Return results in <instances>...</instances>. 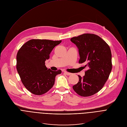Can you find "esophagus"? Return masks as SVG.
Returning <instances> with one entry per match:
<instances>
[{"instance_id": "1", "label": "esophagus", "mask_w": 127, "mask_h": 127, "mask_svg": "<svg viewBox=\"0 0 127 127\" xmlns=\"http://www.w3.org/2000/svg\"><path fill=\"white\" fill-rule=\"evenodd\" d=\"M64 73H65L66 75H71L72 73H70V72H67V71H64Z\"/></svg>"}]
</instances>
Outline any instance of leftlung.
I'll return each instance as SVG.
<instances>
[{"mask_svg": "<svg viewBox=\"0 0 127 127\" xmlns=\"http://www.w3.org/2000/svg\"><path fill=\"white\" fill-rule=\"evenodd\" d=\"M79 49V63L85 64L87 70L82 78L73 85L74 91L79 95L87 97L102 89L112 70V55L106 42L94 33H83L71 38Z\"/></svg>", "mask_w": 127, "mask_h": 127, "instance_id": "obj_1", "label": "left lung"}]
</instances>
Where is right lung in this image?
Returning <instances> with one entry per match:
<instances>
[{
  "mask_svg": "<svg viewBox=\"0 0 127 127\" xmlns=\"http://www.w3.org/2000/svg\"><path fill=\"white\" fill-rule=\"evenodd\" d=\"M62 42L31 39L25 43L17 54L16 68L23 85L32 94L43 95L51 89L61 70L53 71L45 65L53 48Z\"/></svg>",
  "mask_w": 127,
  "mask_h": 127,
  "instance_id": "obj_1",
  "label": "right lung"
}]
</instances>
